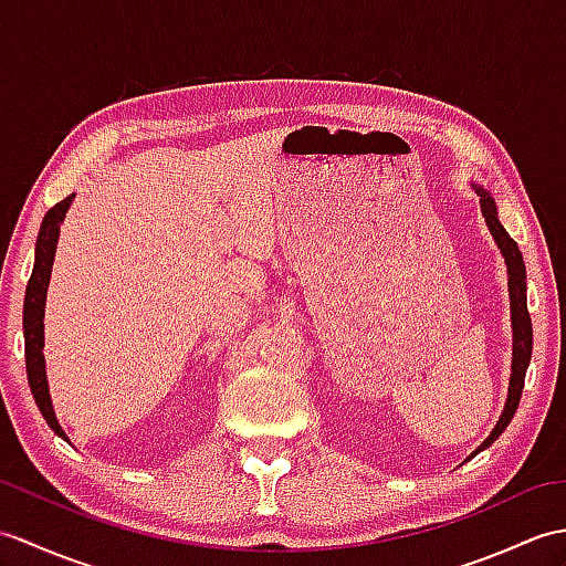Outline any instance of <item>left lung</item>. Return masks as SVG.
Wrapping results in <instances>:
<instances>
[{
    "instance_id": "left-lung-1",
    "label": "left lung",
    "mask_w": 566,
    "mask_h": 566,
    "mask_svg": "<svg viewBox=\"0 0 566 566\" xmlns=\"http://www.w3.org/2000/svg\"><path fill=\"white\" fill-rule=\"evenodd\" d=\"M480 195V205H482V214L484 221L494 235V241L499 243L506 260L509 268V296H511V325H514V361H511V384H509V398L504 405V412L499 417L496 427L484 443H480V449L472 453L478 455L480 451L490 449V446L502 437V431L509 427L511 419H514L518 402H521V392L525 384V369L531 364V352H533V323H531V313H528V298H525V265H523V255L518 251L516 241L511 239L506 229L502 227V221L496 217V205L490 197L488 190L478 188ZM470 455V458H472Z\"/></svg>"
}]
</instances>
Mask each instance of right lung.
<instances>
[{"label": "right lung", "mask_w": 566, "mask_h": 566, "mask_svg": "<svg viewBox=\"0 0 566 566\" xmlns=\"http://www.w3.org/2000/svg\"><path fill=\"white\" fill-rule=\"evenodd\" d=\"M72 200H74V195L64 197L62 202L48 209V214L41 223V233H38L35 265H33L29 286H25V298H23V337H25V371H29V386H31V392L38 402V410H41L43 417L48 419L50 429L62 439H67V437H64V431L55 417V410H52L48 378H45L43 315H45V294H48V282H50V272H52V258H55V248H57L60 223H62L64 214H67Z\"/></svg>", "instance_id": "1"}]
</instances>
